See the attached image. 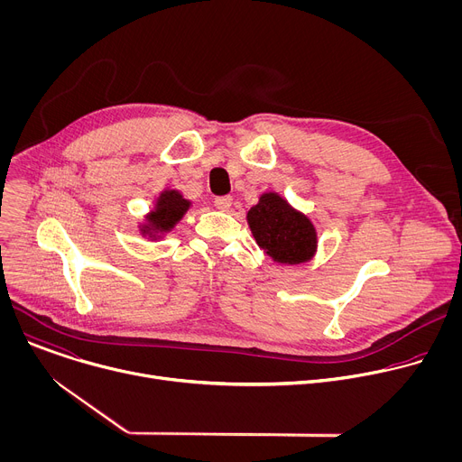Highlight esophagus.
<instances>
[{
    "label": "esophagus",
    "instance_id": "1",
    "mask_svg": "<svg viewBox=\"0 0 462 462\" xmlns=\"http://www.w3.org/2000/svg\"><path fill=\"white\" fill-rule=\"evenodd\" d=\"M214 205L217 210H223V212H228L230 207H232V197L230 195H221V197H216L214 199Z\"/></svg>",
    "mask_w": 462,
    "mask_h": 462
}]
</instances>
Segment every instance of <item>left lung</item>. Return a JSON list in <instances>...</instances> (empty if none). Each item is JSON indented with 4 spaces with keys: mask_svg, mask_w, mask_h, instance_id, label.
<instances>
[{
    "mask_svg": "<svg viewBox=\"0 0 462 462\" xmlns=\"http://www.w3.org/2000/svg\"><path fill=\"white\" fill-rule=\"evenodd\" d=\"M246 221L259 248L282 265H300L316 252L314 225L276 191L263 193L246 212Z\"/></svg>",
    "mask_w": 462,
    "mask_h": 462,
    "instance_id": "obj_1",
    "label": "left lung"
}]
</instances>
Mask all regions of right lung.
Masks as SVG:
<instances>
[{"mask_svg":"<svg viewBox=\"0 0 462 462\" xmlns=\"http://www.w3.org/2000/svg\"><path fill=\"white\" fill-rule=\"evenodd\" d=\"M191 203L184 199L182 193L177 189H164L157 197L155 208L146 216V223L141 225L143 236L159 239L168 234L188 212Z\"/></svg>","mask_w":462,"mask_h":462,"instance_id":"add662e5","label":"right lung"}]
</instances>
